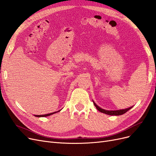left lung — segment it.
Masks as SVG:
<instances>
[{"label": "left lung", "instance_id": "obj_1", "mask_svg": "<svg viewBox=\"0 0 156 156\" xmlns=\"http://www.w3.org/2000/svg\"><path fill=\"white\" fill-rule=\"evenodd\" d=\"M94 105H95V107H96L97 109L99 111H100L101 112L105 113V114L108 115H115V116H119V115H123V114H124V113H126L127 111H128L129 109H131L132 107H129L127 108H126V109L117 110V111H107V110H105V109H103V108H100V107H98L94 102Z\"/></svg>", "mask_w": 156, "mask_h": 156}]
</instances>
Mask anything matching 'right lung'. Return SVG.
<instances>
[{
  "label": "right lung",
  "mask_w": 156,
  "mask_h": 156,
  "mask_svg": "<svg viewBox=\"0 0 156 156\" xmlns=\"http://www.w3.org/2000/svg\"><path fill=\"white\" fill-rule=\"evenodd\" d=\"M56 112H51V113H49V114H47V115H36L35 116H36V117H44V116H50V115H53V114H55V113H56Z\"/></svg>",
  "instance_id": "right-lung-1"
}]
</instances>
